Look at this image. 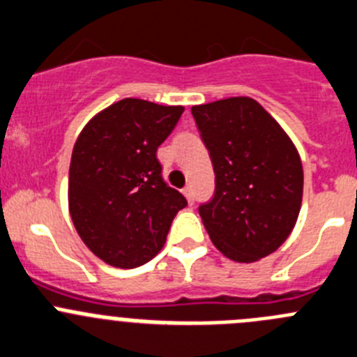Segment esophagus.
Returning <instances> with one entry per match:
<instances>
[{
  "label": "esophagus",
  "mask_w": 357,
  "mask_h": 357,
  "mask_svg": "<svg viewBox=\"0 0 357 357\" xmlns=\"http://www.w3.org/2000/svg\"><path fill=\"white\" fill-rule=\"evenodd\" d=\"M184 196H185V199H188V203L189 205H192V203H195V192H192V188L191 185H188V188H184Z\"/></svg>",
  "instance_id": "34e87169"
}]
</instances>
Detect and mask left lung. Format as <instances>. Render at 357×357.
<instances>
[{
	"label": "left lung",
	"mask_w": 357,
	"mask_h": 357,
	"mask_svg": "<svg viewBox=\"0 0 357 357\" xmlns=\"http://www.w3.org/2000/svg\"><path fill=\"white\" fill-rule=\"evenodd\" d=\"M191 112L215 173V195L199 206L203 226L227 259L256 263L286 242L300 215L298 149L249 96L195 105Z\"/></svg>",
	"instance_id": "1"
}]
</instances>
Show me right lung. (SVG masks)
<instances>
[{
    "instance_id": "1",
    "label": "right lung",
    "mask_w": 357,
    "mask_h": 357,
    "mask_svg": "<svg viewBox=\"0 0 357 357\" xmlns=\"http://www.w3.org/2000/svg\"><path fill=\"white\" fill-rule=\"evenodd\" d=\"M184 107L124 98L98 112L73 145L68 208L87 249L115 268L151 261L188 205L155 158Z\"/></svg>"
}]
</instances>
